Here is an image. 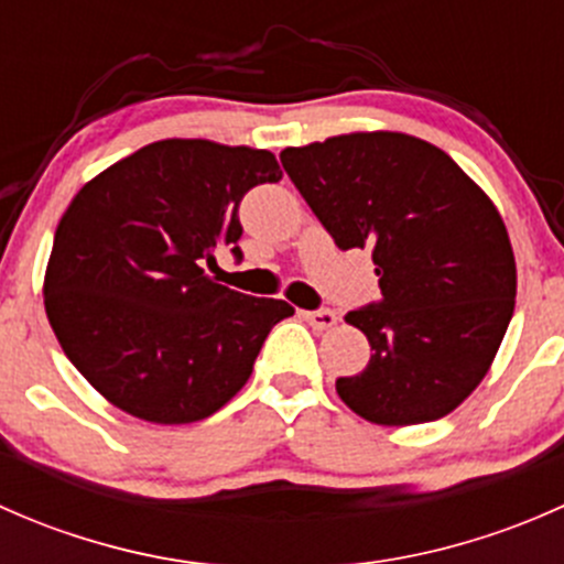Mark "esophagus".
Here are the masks:
<instances>
[{"label": "esophagus", "instance_id": "1", "mask_svg": "<svg viewBox=\"0 0 564 564\" xmlns=\"http://www.w3.org/2000/svg\"><path fill=\"white\" fill-rule=\"evenodd\" d=\"M305 322L311 324L314 329H329L338 324V316H335V311L329 308H318V311H308V314H303Z\"/></svg>", "mask_w": 564, "mask_h": 564}]
</instances>
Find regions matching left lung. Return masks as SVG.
I'll use <instances>...</instances> for the list:
<instances>
[{"mask_svg":"<svg viewBox=\"0 0 564 564\" xmlns=\"http://www.w3.org/2000/svg\"><path fill=\"white\" fill-rule=\"evenodd\" d=\"M281 163L340 250L371 248L382 300L346 314L371 360L335 382L377 425L451 414L482 382L516 308V259L491 198L406 133L333 135Z\"/></svg>","mask_w":564,"mask_h":564,"instance_id":"8db88e82","label":"left lung"}]
</instances>
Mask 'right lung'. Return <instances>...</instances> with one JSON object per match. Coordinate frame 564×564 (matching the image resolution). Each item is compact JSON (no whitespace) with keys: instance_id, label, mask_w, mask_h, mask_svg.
Here are the masks:
<instances>
[{"instance_id":"1","label":"right lung","mask_w":564,"mask_h":564,"mask_svg":"<svg viewBox=\"0 0 564 564\" xmlns=\"http://www.w3.org/2000/svg\"><path fill=\"white\" fill-rule=\"evenodd\" d=\"M272 152L166 139L89 180L62 215L45 267V314L67 360L133 417H209L248 382L286 300L215 283L202 261L242 250L240 202L281 180Z\"/></svg>"}]
</instances>
